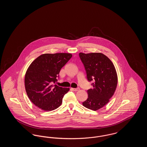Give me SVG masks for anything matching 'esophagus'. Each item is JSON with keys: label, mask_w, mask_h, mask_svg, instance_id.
<instances>
[{"label": "esophagus", "mask_w": 147, "mask_h": 147, "mask_svg": "<svg viewBox=\"0 0 147 147\" xmlns=\"http://www.w3.org/2000/svg\"><path fill=\"white\" fill-rule=\"evenodd\" d=\"M72 90L73 91H77L78 90H79V88H72Z\"/></svg>", "instance_id": "obj_1"}]
</instances>
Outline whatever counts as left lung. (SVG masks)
I'll use <instances>...</instances> for the list:
<instances>
[{
    "mask_svg": "<svg viewBox=\"0 0 147 147\" xmlns=\"http://www.w3.org/2000/svg\"><path fill=\"white\" fill-rule=\"evenodd\" d=\"M89 82L93 88L87 92L88 98L83 102L87 109L96 111L109 102L117 85L116 70L111 61L101 53H80Z\"/></svg>",
    "mask_w": 147,
    "mask_h": 147,
    "instance_id": "8db88e82",
    "label": "left lung"
}]
</instances>
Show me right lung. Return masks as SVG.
Masks as SVG:
<instances>
[{
	"mask_svg": "<svg viewBox=\"0 0 147 147\" xmlns=\"http://www.w3.org/2000/svg\"><path fill=\"white\" fill-rule=\"evenodd\" d=\"M71 57L67 53H46L30 65L25 76V89L31 101L42 110L49 111L59 107L64 95L69 90L53 84Z\"/></svg>",
	"mask_w": 147,
	"mask_h": 147,
	"instance_id": "add662e5",
	"label": "right lung"
}]
</instances>
